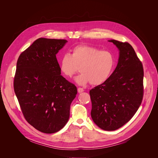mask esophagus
<instances>
[{"instance_id":"1","label":"esophagus","mask_w":158,"mask_h":158,"mask_svg":"<svg viewBox=\"0 0 158 158\" xmlns=\"http://www.w3.org/2000/svg\"><path fill=\"white\" fill-rule=\"evenodd\" d=\"M77 91H78V93H82V92L84 91V89H83L82 88L79 87V88L77 89Z\"/></svg>"}]
</instances>
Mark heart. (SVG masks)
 <instances>
[{"label": "heart", "instance_id": "obj_1", "mask_svg": "<svg viewBox=\"0 0 158 158\" xmlns=\"http://www.w3.org/2000/svg\"><path fill=\"white\" fill-rule=\"evenodd\" d=\"M114 64L115 58L111 52L86 45L74 47L71 55L64 54L59 61L60 71L68 77H71L80 67L81 73L75 78L79 85L105 82L113 71Z\"/></svg>", "mask_w": 158, "mask_h": 158}]
</instances>
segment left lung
I'll return each instance as SVG.
<instances>
[{"label":"left lung","mask_w":158,"mask_h":158,"mask_svg":"<svg viewBox=\"0 0 158 158\" xmlns=\"http://www.w3.org/2000/svg\"><path fill=\"white\" fill-rule=\"evenodd\" d=\"M119 50L115 70L104 83L89 92L91 118L105 131H114L127 123L139 107L143 97L144 71L141 62L127 42L114 39Z\"/></svg>","instance_id":"1"}]
</instances>
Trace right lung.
Listing matches in <instances>:
<instances>
[{"label":"right lung","instance_id":"right-lung-1","mask_svg":"<svg viewBox=\"0 0 158 158\" xmlns=\"http://www.w3.org/2000/svg\"><path fill=\"white\" fill-rule=\"evenodd\" d=\"M67 40L39 38L20 55L14 87L27 121L38 131L56 132L67 124L77 87L62 77L56 54Z\"/></svg>","mask_w":158,"mask_h":158}]
</instances>
